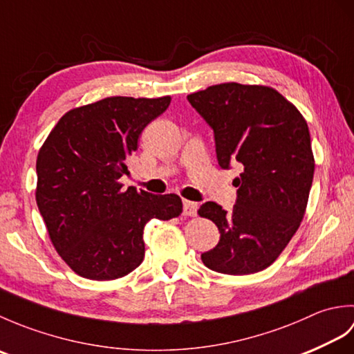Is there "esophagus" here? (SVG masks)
Segmentation results:
<instances>
[{
  "label": "esophagus",
  "instance_id": "obj_1",
  "mask_svg": "<svg viewBox=\"0 0 354 354\" xmlns=\"http://www.w3.org/2000/svg\"><path fill=\"white\" fill-rule=\"evenodd\" d=\"M198 204L192 201H184V216H196L198 213Z\"/></svg>",
  "mask_w": 354,
  "mask_h": 354
}]
</instances>
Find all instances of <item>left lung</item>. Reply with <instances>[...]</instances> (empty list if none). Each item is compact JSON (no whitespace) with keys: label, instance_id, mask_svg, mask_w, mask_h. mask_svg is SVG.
Listing matches in <instances>:
<instances>
[{"label":"left lung","instance_id":"8db88e82","mask_svg":"<svg viewBox=\"0 0 354 354\" xmlns=\"http://www.w3.org/2000/svg\"><path fill=\"white\" fill-rule=\"evenodd\" d=\"M214 132L217 162L243 171L232 212L205 202L199 216L213 221L221 240L201 255L207 268L245 275L277 260L301 223L315 160L304 117L274 88L236 82L187 95Z\"/></svg>","mask_w":354,"mask_h":354}]
</instances>
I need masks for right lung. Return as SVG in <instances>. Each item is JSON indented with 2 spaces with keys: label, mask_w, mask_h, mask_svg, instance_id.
<instances>
[{
  "label": "right lung",
  "mask_w": 354,
  "mask_h": 354,
  "mask_svg": "<svg viewBox=\"0 0 354 354\" xmlns=\"http://www.w3.org/2000/svg\"><path fill=\"white\" fill-rule=\"evenodd\" d=\"M170 97H108L59 120L36 160V204L53 246L77 275L115 280L145 259L142 231L183 213L178 194L123 190L126 158Z\"/></svg>",
  "instance_id": "1"
}]
</instances>
